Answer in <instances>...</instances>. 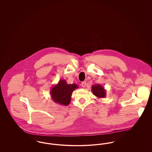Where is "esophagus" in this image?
<instances>
[{"mask_svg":"<svg viewBox=\"0 0 152 152\" xmlns=\"http://www.w3.org/2000/svg\"><path fill=\"white\" fill-rule=\"evenodd\" d=\"M81 86H82V87H86V81H83V82H82L81 83Z\"/></svg>","mask_w":152,"mask_h":152,"instance_id":"obj_1","label":"esophagus"}]
</instances>
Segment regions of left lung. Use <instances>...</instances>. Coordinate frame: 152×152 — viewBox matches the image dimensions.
Returning a JSON list of instances; mask_svg holds the SVG:
<instances>
[{
    "mask_svg": "<svg viewBox=\"0 0 152 152\" xmlns=\"http://www.w3.org/2000/svg\"><path fill=\"white\" fill-rule=\"evenodd\" d=\"M91 90L93 94L99 99H103L106 97V90L100 84L93 85Z\"/></svg>",
    "mask_w": 152,
    "mask_h": 152,
    "instance_id": "1",
    "label": "left lung"
}]
</instances>
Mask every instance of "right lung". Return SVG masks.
I'll return each instance as SVG.
<instances>
[{
	"label": "right lung",
	"mask_w": 152,
	"mask_h": 152,
	"mask_svg": "<svg viewBox=\"0 0 152 152\" xmlns=\"http://www.w3.org/2000/svg\"><path fill=\"white\" fill-rule=\"evenodd\" d=\"M78 88L76 84H67L66 80H60L58 84L50 90V94L52 100L62 105H68L71 100V96L73 91Z\"/></svg>",
	"instance_id": "1"
}]
</instances>
